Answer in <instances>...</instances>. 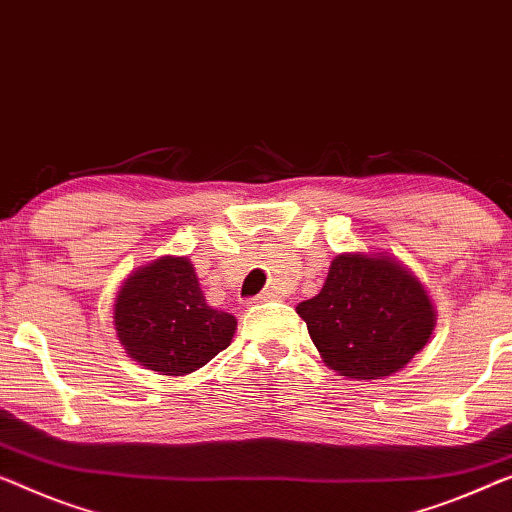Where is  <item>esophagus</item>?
Segmentation results:
<instances>
[{"label": "esophagus", "mask_w": 512, "mask_h": 512, "mask_svg": "<svg viewBox=\"0 0 512 512\" xmlns=\"http://www.w3.org/2000/svg\"><path fill=\"white\" fill-rule=\"evenodd\" d=\"M270 300H274V293H270V291L258 293L256 298H254V302H258V305H263V302H270Z\"/></svg>", "instance_id": "esophagus-1"}]
</instances>
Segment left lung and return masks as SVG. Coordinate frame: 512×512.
Returning <instances> with one entry per match:
<instances>
[{
	"instance_id": "1",
	"label": "left lung",
	"mask_w": 512,
	"mask_h": 512,
	"mask_svg": "<svg viewBox=\"0 0 512 512\" xmlns=\"http://www.w3.org/2000/svg\"><path fill=\"white\" fill-rule=\"evenodd\" d=\"M295 311L325 365L358 381L402 369L427 344L436 321L416 277L397 261L365 254L337 256L321 293Z\"/></svg>"
}]
</instances>
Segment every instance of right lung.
<instances>
[{
  "mask_svg": "<svg viewBox=\"0 0 512 512\" xmlns=\"http://www.w3.org/2000/svg\"><path fill=\"white\" fill-rule=\"evenodd\" d=\"M235 316L212 309L187 258L164 256L124 281L115 328L133 360L166 376L196 372L231 344Z\"/></svg>",
  "mask_w": 512,
  "mask_h": 512,
  "instance_id": "1",
  "label": "right lung"
}]
</instances>
